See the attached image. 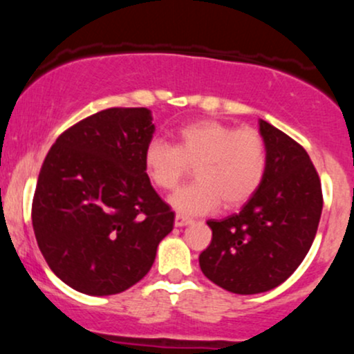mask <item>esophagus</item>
<instances>
[{"instance_id":"esophagus-1","label":"esophagus","mask_w":354,"mask_h":354,"mask_svg":"<svg viewBox=\"0 0 354 354\" xmlns=\"http://www.w3.org/2000/svg\"><path fill=\"white\" fill-rule=\"evenodd\" d=\"M193 223V219L183 216V214H176L174 216V226H178V228H181V226H186V225H191Z\"/></svg>"}]
</instances>
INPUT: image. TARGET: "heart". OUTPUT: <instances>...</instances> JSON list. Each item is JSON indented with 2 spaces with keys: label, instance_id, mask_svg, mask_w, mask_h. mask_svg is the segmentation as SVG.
Listing matches in <instances>:
<instances>
[{
  "label": "heart",
  "instance_id": "heart-1",
  "mask_svg": "<svg viewBox=\"0 0 354 354\" xmlns=\"http://www.w3.org/2000/svg\"><path fill=\"white\" fill-rule=\"evenodd\" d=\"M143 163L161 189L176 188L194 165L196 181L174 191L169 203L186 216H196L214 211L221 201L233 209L253 196L266 171V145L254 128L201 120L180 128L176 145L153 138Z\"/></svg>",
  "mask_w": 354,
  "mask_h": 354
}]
</instances>
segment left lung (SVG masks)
I'll return each instance as SVG.
<instances>
[{
	"label": "left lung",
	"instance_id": "left-lung-1",
	"mask_svg": "<svg viewBox=\"0 0 354 354\" xmlns=\"http://www.w3.org/2000/svg\"><path fill=\"white\" fill-rule=\"evenodd\" d=\"M266 145L261 185L236 214L209 219L201 271L236 295L265 293L301 265L318 231L323 193L310 156L293 138L259 120Z\"/></svg>",
	"mask_w": 354,
	"mask_h": 354
}]
</instances>
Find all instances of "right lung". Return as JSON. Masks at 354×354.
<instances>
[{
  "instance_id": "1",
  "label": "right lung",
  "mask_w": 354,
  "mask_h": 354,
  "mask_svg": "<svg viewBox=\"0 0 354 354\" xmlns=\"http://www.w3.org/2000/svg\"><path fill=\"white\" fill-rule=\"evenodd\" d=\"M146 108H109L61 133L44 158L31 219L39 251L63 283L116 295L151 270L174 213L154 191L143 153Z\"/></svg>"
}]
</instances>
